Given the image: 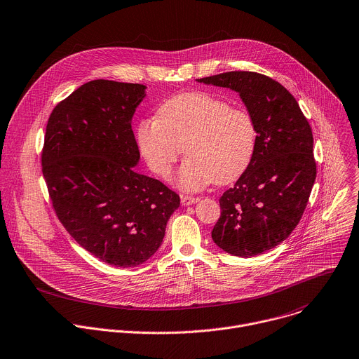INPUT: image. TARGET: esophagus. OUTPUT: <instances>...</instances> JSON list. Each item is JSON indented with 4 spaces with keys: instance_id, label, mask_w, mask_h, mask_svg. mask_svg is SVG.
<instances>
[{
    "instance_id": "34e87169",
    "label": "esophagus",
    "mask_w": 359,
    "mask_h": 359,
    "mask_svg": "<svg viewBox=\"0 0 359 359\" xmlns=\"http://www.w3.org/2000/svg\"><path fill=\"white\" fill-rule=\"evenodd\" d=\"M180 200H182L183 205H191V204L197 203L200 198L198 197H193V196H182Z\"/></svg>"
}]
</instances>
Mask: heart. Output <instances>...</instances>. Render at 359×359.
<instances>
[{
	"label": "heart",
	"instance_id": "b5f03b06",
	"mask_svg": "<svg viewBox=\"0 0 359 359\" xmlns=\"http://www.w3.org/2000/svg\"><path fill=\"white\" fill-rule=\"evenodd\" d=\"M140 151L149 169L168 177L180 155L176 182L186 191L207 184L229 183L250 166L257 147V127L244 108L205 91H187L168 98L156 119H142L137 127Z\"/></svg>",
	"mask_w": 359,
	"mask_h": 359
}]
</instances>
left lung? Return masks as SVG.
I'll use <instances>...</instances> for the list:
<instances>
[{
  "instance_id": "1",
  "label": "left lung",
  "mask_w": 359,
  "mask_h": 359,
  "mask_svg": "<svg viewBox=\"0 0 359 359\" xmlns=\"http://www.w3.org/2000/svg\"><path fill=\"white\" fill-rule=\"evenodd\" d=\"M197 81L236 91L254 118L252 161L219 197L211 236L231 255H259L286 240L307 205L317 173L310 124L296 98L265 74L226 72Z\"/></svg>"
}]
</instances>
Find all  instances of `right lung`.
Returning a JSON list of instances; mask_svg holds the SVG:
<instances>
[{"mask_svg":"<svg viewBox=\"0 0 359 359\" xmlns=\"http://www.w3.org/2000/svg\"><path fill=\"white\" fill-rule=\"evenodd\" d=\"M145 86L93 80L52 111L42 173L66 231L91 255L116 266L148 261L161 247L180 197L137 172L131 127Z\"/></svg>","mask_w":359,"mask_h":359,"instance_id":"1","label":"right lung"}]
</instances>
